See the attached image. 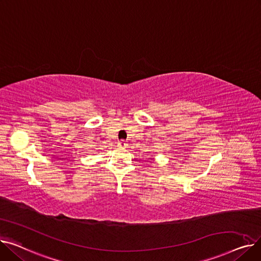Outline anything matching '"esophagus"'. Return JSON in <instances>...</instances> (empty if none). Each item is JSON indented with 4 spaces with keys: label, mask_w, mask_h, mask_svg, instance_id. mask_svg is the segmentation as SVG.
Segmentation results:
<instances>
[{
    "label": "esophagus",
    "mask_w": 261,
    "mask_h": 261,
    "mask_svg": "<svg viewBox=\"0 0 261 261\" xmlns=\"http://www.w3.org/2000/svg\"><path fill=\"white\" fill-rule=\"evenodd\" d=\"M117 146H118L119 148H127L128 144H127V142H125V141H120V142H118Z\"/></svg>",
    "instance_id": "1"
}]
</instances>
